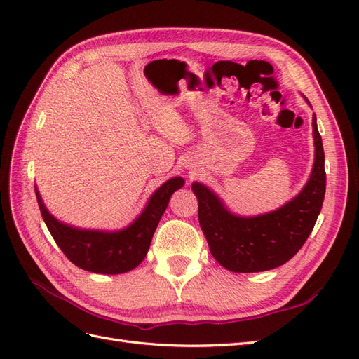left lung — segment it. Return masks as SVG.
I'll use <instances>...</instances> for the list:
<instances>
[{
  "label": "left lung",
  "instance_id": "8db88e82",
  "mask_svg": "<svg viewBox=\"0 0 359 359\" xmlns=\"http://www.w3.org/2000/svg\"><path fill=\"white\" fill-rule=\"evenodd\" d=\"M304 99L310 104L307 97ZM311 126L314 163L310 178L295 198L274 211L252 217L238 215L205 184H191L199 203V223L211 255L226 269L233 273L274 269L290 260L307 241L322 210L327 187L322 137L314 114Z\"/></svg>",
  "mask_w": 359,
  "mask_h": 359
}]
</instances>
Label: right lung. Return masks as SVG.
Returning <instances> with one entry per match:
<instances>
[{"label": "right lung", "instance_id": "obj_1", "mask_svg": "<svg viewBox=\"0 0 359 359\" xmlns=\"http://www.w3.org/2000/svg\"><path fill=\"white\" fill-rule=\"evenodd\" d=\"M181 177L170 178L151 194L145 208L128 226L119 231L82 229L53 217L43 203L36 186V196L43 220L53 240L70 262L95 274H123L135 269L145 259L163 212L173 193L184 186Z\"/></svg>", "mask_w": 359, "mask_h": 359}]
</instances>
